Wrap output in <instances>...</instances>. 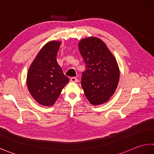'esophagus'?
<instances>
[{
    "mask_svg": "<svg viewBox=\"0 0 154 154\" xmlns=\"http://www.w3.org/2000/svg\"><path fill=\"white\" fill-rule=\"evenodd\" d=\"M77 81H78V79L75 77H72L71 78V79H70V82H71L75 83V82H77Z\"/></svg>",
    "mask_w": 154,
    "mask_h": 154,
    "instance_id": "obj_1",
    "label": "esophagus"
}]
</instances>
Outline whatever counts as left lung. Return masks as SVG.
I'll return each mask as SVG.
<instances>
[{"mask_svg": "<svg viewBox=\"0 0 154 154\" xmlns=\"http://www.w3.org/2000/svg\"><path fill=\"white\" fill-rule=\"evenodd\" d=\"M79 52L85 64L82 86L93 105L104 104L115 91L119 81V69L114 56L104 42L95 37L83 39Z\"/></svg>", "mask_w": 154, "mask_h": 154, "instance_id": "1", "label": "left lung"}]
</instances>
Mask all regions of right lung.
Returning a JSON list of instances; mask_svg holds the SVG:
<instances>
[{
  "mask_svg": "<svg viewBox=\"0 0 154 154\" xmlns=\"http://www.w3.org/2000/svg\"><path fill=\"white\" fill-rule=\"evenodd\" d=\"M60 42L47 43L36 56L27 75V85L31 95L39 104L52 106L69 82L57 61Z\"/></svg>",
  "mask_w": 154,
  "mask_h": 154,
  "instance_id": "add662e5",
  "label": "right lung"
}]
</instances>
